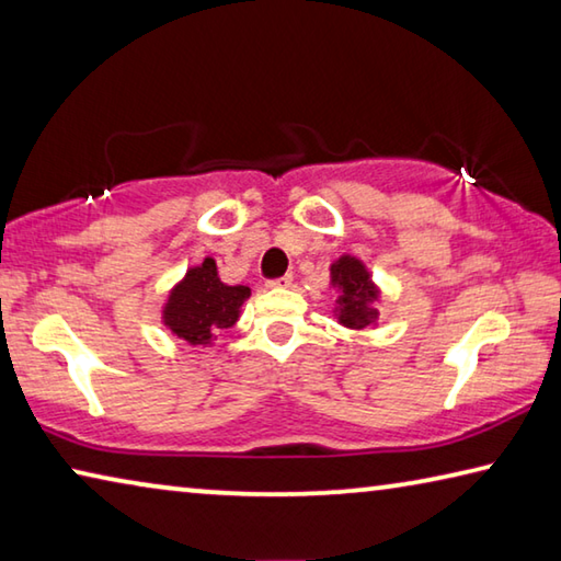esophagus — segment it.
Listing matches in <instances>:
<instances>
[{
	"label": "esophagus",
	"mask_w": 561,
	"mask_h": 561,
	"mask_svg": "<svg viewBox=\"0 0 561 561\" xmlns=\"http://www.w3.org/2000/svg\"><path fill=\"white\" fill-rule=\"evenodd\" d=\"M291 284V274H284V277H277V279H270L267 287L272 289H287Z\"/></svg>",
	"instance_id": "esophagus-1"
}]
</instances>
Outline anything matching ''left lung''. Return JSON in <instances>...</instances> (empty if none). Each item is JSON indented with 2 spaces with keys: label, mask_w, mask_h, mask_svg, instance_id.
<instances>
[{
  "label": "left lung",
  "mask_w": 561,
  "mask_h": 561,
  "mask_svg": "<svg viewBox=\"0 0 561 561\" xmlns=\"http://www.w3.org/2000/svg\"><path fill=\"white\" fill-rule=\"evenodd\" d=\"M331 284L339 287L336 317L348 329H366L374 324L378 311L371 304L378 299V291L371 284V274L356 257H341L331 264Z\"/></svg>",
  "instance_id": "8db88e82"
}]
</instances>
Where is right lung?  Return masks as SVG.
Wrapping results in <instances>:
<instances>
[{"label":"right lung","instance_id":"right-lung-1","mask_svg":"<svg viewBox=\"0 0 561 561\" xmlns=\"http://www.w3.org/2000/svg\"><path fill=\"white\" fill-rule=\"evenodd\" d=\"M250 297V287H227L217 277L215 260L187 270L185 279L170 291L163 309L165 327L193 346H207L217 331L230 329L240 319V307Z\"/></svg>","mask_w":561,"mask_h":561}]
</instances>
